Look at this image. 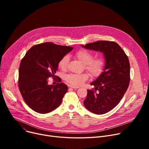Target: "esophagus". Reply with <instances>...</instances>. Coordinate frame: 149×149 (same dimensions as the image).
Masks as SVG:
<instances>
[{"mask_svg":"<svg viewBox=\"0 0 149 149\" xmlns=\"http://www.w3.org/2000/svg\"><path fill=\"white\" fill-rule=\"evenodd\" d=\"M70 87L73 88V89H78V88H79V86H72V85H70Z\"/></svg>","mask_w":149,"mask_h":149,"instance_id":"34e87169","label":"esophagus"}]
</instances>
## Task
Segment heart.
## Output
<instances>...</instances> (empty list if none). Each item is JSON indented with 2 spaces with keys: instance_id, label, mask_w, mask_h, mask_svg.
<instances>
[{
  "instance_id": "heart-1",
  "label": "heart",
  "mask_w": 149,
  "mask_h": 149,
  "mask_svg": "<svg viewBox=\"0 0 149 149\" xmlns=\"http://www.w3.org/2000/svg\"><path fill=\"white\" fill-rule=\"evenodd\" d=\"M76 57L84 64V68L93 76H98L103 71L104 61L101 58L93 59V54L86 49H81L75 54ZM69 57L67 55L63 57L58 62V67L65 70L68 66ZM89 78L88 74L83 72L81 74H69L66 75V80L75 86L83 84Z\"/></svg>"
}]
</instances>
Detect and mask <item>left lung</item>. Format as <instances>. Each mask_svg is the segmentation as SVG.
<instances>
[{
  "label": "left lung",
  "mask_w": 149,
  "mask_h": 149,
  "mask_svg": "<svg viewBox=\"0 0 149 149\" xmlns=\"http://www.w3.org/2000/svg\"><path fill=\"white\" fill-rule=\"evenodd\" d=\"M81 46L103 54L105 58L103 71L91 83L95 88L88 90L84 105L95 114L106 113L120 103L129 87V58L119 45L114 42L99 40Z\"/></svg>",
  "instance_id": "1"
}]
</instances>
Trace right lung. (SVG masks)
<instances>
[{
  "mask_svg": "<svg viewBox=\"0 0 149 149\" xmlns=\"http://www.w3.org/2000/svg\"><path fill=\"white\" fill-rule=\"evenodd\" d=\"M73 48L46 42L31 47L22 60L19 88L25 103L35 112L49 113L61 103L68 86L63 83L49 85L48 80L57 78L55 74L60 60Z\"/></svg>",
  "mask_w": 149,
  "mask_h": 149,
  "instance_id": "right-lung-1",
  "label": "right lung"
}]
</instances>
